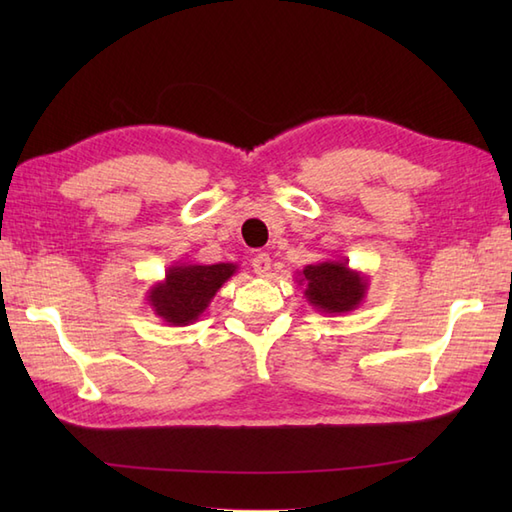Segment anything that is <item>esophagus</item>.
Returning a JSON list of instances; mask_svg holds the SVG:
<instances>
[{"label": "esophagus", "instance_id": "34e87169", "mask_svg": "<svg viewBox=\"0 0 512 512\" xmlns=\"http://www.w3.org/2000/svg\"><path fill=\"white\" fill-rule=\"evenodd\" d=\"M250 266H253V270L259 277H266L268 270H270V255L268 253H257L253 259H250Z\"/></svg>", "mask_w": 512, "mask_h": 512}]
</instances>
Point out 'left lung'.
Instances as JSON below:
<instances>
[{"mask_svg": "<svg viewBox=\"0 0 512 512\" xmlns=\"http://www.w3.org/2000/svg\"><path fill=\"white\" fill-rule=\"evenodd\" d=\"M297 279L303 288V297L310 306L323 314H345L361 306L369 277L361 270H352L347 259H328V262L310 264Z\"/></svg>", "mask_w": 512, "mask_h": 512, "instance_id": "8db88e82", "label": "left lung"}]
</instances>
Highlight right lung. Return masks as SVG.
Instances as JSON below:
<instances>
[{
	"instance_id": "1",
	"label": "right lung",
	"mask_w": 512,
	"mask_h": 512,
	"mask_svg": "<svg viewBox=\"0 0 512 512\" xmlns=\"http://www.w3.org/2000/svg\"><path fill=\"white\" fill-rule=\"evenodd\" d=\"M235 273L237 264L173 262L165 279L147 290V303L167 325H191L202 317L217 290Z\"/></svg>"
}]
</instances>
